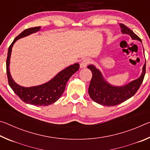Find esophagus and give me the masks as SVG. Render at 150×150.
<instances>
[{
    "instance_id": "1",
    "label": "esophagus",
    "mask_w": 150,
    "mask_h": 150,
    "mask_svg": "<svg viewBox=\"0 0 150 150\" xmlns=\"http://www.w3.org/2000/svg\"><path fill=\"white\" fill-rule=\"evenodd\" d=\"M90 63V59L88 58H85L83 59L82 62L80 63V67L81 68H85Z\"/></svg>"
}]
</instances>
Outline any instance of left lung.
I'll list each match as a JSON object with an SVG mask.
<instances>
[{
    "instance_id": "1",
    "label": "left lung",
    "mask_w": 150,
    "mask_h": 150,
    "mask_svg": "<svg viewBox=\"0 0 150 150\" xmlns=\"http://www.w3.org/2000/svg\"><path fill=\"white\" fill-rule=\"evenodd\" d=\"M122 34L130 35L132 40H136L142 42L141 39L134 34L132 30L128 28L123 24H120ZM92 72L88 94L91 99L95 103L103 106H115L124 102L135 95L143 82L146 74V63L142 68V73L138 79L131 81L127 85L121 87L112 85L104 79L102 73L93 65L87 66Z\"/></svg>"
}]
</instances>
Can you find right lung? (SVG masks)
<instances>
[{
	"label": "right lung",
	"instance_id": "1",
	"mask_svg": "<svg viewBox=\"0 0 150 150\" xmlns=\"http://www.w3.org/2000/svg\"><path fill=\"white\" fill-rule=\"evenodd\" d=\"M40 28V26L28 28L20 33L14 40L8 50L6 59V73L10 87L23 102L35 106H47L56 102L62 95L68 80L79 69V64L77 63L66 67L65 69L58 73L52 79L44 84L31 87H24L15 83L11 77L9 69L10 59L13 45L18 39L38 32Z\"/></svg>",
	"mask_w": 150,
	"mask_h": 150
}]
</instances>
